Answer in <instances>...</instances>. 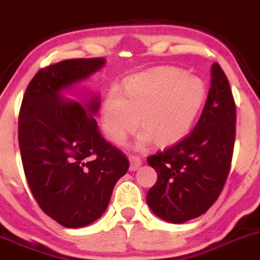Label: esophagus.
<instances>
[{"label":"esophagus","instance_id":"1","mask_svg":"<svg viewBox=\"0 0 260 260\" xmlns=\"http://www.w3.org/2000/svg\"><path fill=\"white\" fill-rule=\"evenodd\" d=\"M129 163H131V167H129L131 171H137V169L141 167L142 159L140 156H137V155H131Z\"/></svg>","mask_w":260,"mask_h":260}]
</instances>
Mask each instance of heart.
<instances>
[{
	"instance_id": "b5f03b06",
	"label": "heart",
	"mask_w": 260,
	"mask_h": 260,
	"mask_svg": "<svg viewBox=\"0 0 260 260\" xmlns=\"http://www.w3.org/2000/svg\"><path fill=\"white\" fill-rule=\"evenodd\" d=\"M122 93L111 89L104 100L105 135L114 144L123 145L138 124L144 132L137 146L152 140L157 146H168L191 129L207 99V87L176 68H156L128 79Z\"/></svg>"
}]
</instances>
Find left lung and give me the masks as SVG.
Segmentation results:
<instances>
[{
	"mask_svg": "<svg viewBox=\"0 0 260 260\" xmlns=\"http://www.w3.org/2000/svg\"><path fill=\"white\" fill-rule=\"evenodd\" d=\"M236 136V104L219 64L190 135L147 157L157 181L147 192L150 209L161 219L183 223L200 217L217 201L231 168Z\"/></svg>",
	"mask_w": 260,
	"mask_h": 260,
	"instance_id": "1",
	"label": "left lung"
}]
</instances>
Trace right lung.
<instances>
[{"label": "right lung", "mask_w": 260, "mask_h": 260, "mask_svg": "<svg viewBox=\"0 0 260 260\" xmlns=\"http://www.w3.org/2000/svg\"><path fill=\"white\" fill-rule=\"evenodd\" d=\"M105 59H69L42 68L28 84L19 111V147L26 182L41 209L68 229L104 214L129 161L97 129L99 97L83 106L60 91L86 79Z\"/></svg>", "instance_id": "1"}]
</instances>
